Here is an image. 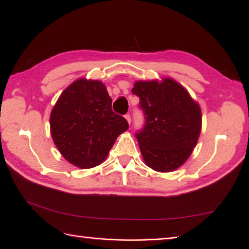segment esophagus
Returning <instances> with one entry per match:
<instances>
[{"instance_id": "esophagus-1", "label": "esophagus", "mask_w": 249, "mask_h": 249, "mask_svg": "<svg viewBox=\"0 0 249 249\" xmlns=\"http://www.w3.org/2000/svg\"><path fill=\"white\" fill-rule=\"evenodd\" d=\"M124 117H125V119H126V122L128 123V124H131V122H132L131 115H130V114H126V115H124Z\"/></svg>"}]
</instances>
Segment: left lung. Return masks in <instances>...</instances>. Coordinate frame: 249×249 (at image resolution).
Segmentation results:
<instances>
[{"mask_svg": "<svg viewBox=\"0 0 249 249\" xmlns=\"http://www.w3.org/2000/svg\"><path fill=\"white\" fill-rule=\"evenodd\" d=\"M132 93L140 98L145 125L136 134L147 166L176 171L191 155L201 132V109L186 89L171 77L138 81Z\"/></svg>", "mask_w": 249, "mask_h": 249, "instance_id": "1", "label": "left lung"}]
</instances>
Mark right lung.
<instances>
[{"instance_id": "1", "label": "right lung", "mask_w": 249, "mask_h": 249, "mask_svg": "<svg viewBox=\"0 0 249 249\" xmlns=\"http://www.w3.org/2000/svg\"><path fill=\"white\" fill-rule=\"evenodd\" d=\"M111 104L104 84L87 78L76 79L58 98L50 115V130L68 162L85 170L105 160L116 138L128 128Z\"/></svg>"}]
</instances>
